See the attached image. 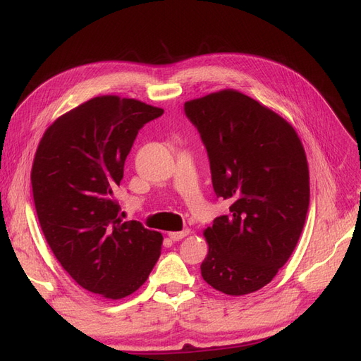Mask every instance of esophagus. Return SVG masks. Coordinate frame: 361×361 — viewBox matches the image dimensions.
Instances as JSON below:
<instances>
[{
  "mask_svg": "<svg viewBox=\"0 0 361 361\" xmlns=\"http://www.w3.org/2000/svg\"><path fill=\"white\" fill-rule=\"evenodd\" d=\"M189 233H190V230L186 228V230H181V232H171L169 238L172 239V241H181V239L186 238Z\"/></svg>",
  "mask_w": 361,
  "mask_h": 361,
  "instance_id": "34e87169",
  "label": "esophagus"
}]
</instances>
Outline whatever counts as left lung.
I'll return each mask as SVG.
<instances>
[{"label":"left lung","mask_w":361,"mask_h":361,"mask_svg":"<svg viewBox=\"0 0 361 361\" xmlns=\"http://www.w3.org/2000/svg\"><path fill=\"white\" fill-rule=\"evenodd\" d=\"M204 145L228 214L206 228L201 276L243 295L271 282L298 244L310 206L303 146L290 123L243 92L224 90L184 104Z\"/></svg>","instance_id":"obj_1"}]
</instances>
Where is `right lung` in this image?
Here are the masks:
<instances>
[{"label": "right lung", "mask_w": 361, "mask_h": 361, "mask_svg": "<svg viewBox=\"0 0 361 361\" xmlns=\"http://www.w3.org/2000/svg\"><path fill=\"white\" fill-rule=\"evenodd\" d=\"M161 108L117 96L94 97L45 131L35 155L36 214L51 252L82 288L122 299L146 282L163 236L123 223L113 190L138 131Z\"/></svg>", "instance_id": "obj_1"}]
</instances>
